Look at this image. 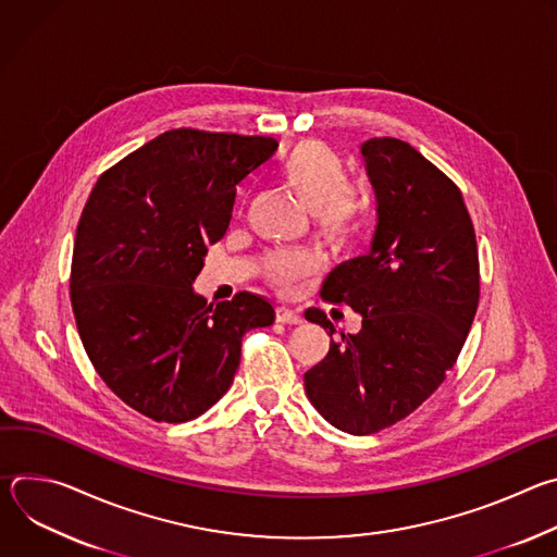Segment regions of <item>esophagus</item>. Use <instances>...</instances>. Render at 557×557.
<instances>
[{
  "label": "esophagus",
  "instance_id": "esophagus-1",
  "mask_svg": "<svg viewBox=\"0 0 557 557\" xmlns=\"http://www.w3.org/2000/svg\"><path fill=\"white\" fill-rule=\"evenodd\" d=\"M275 320H277L280 324L297 326V324H301V314H299L297 310H290V308H286V306H280V308L275 310Z\"/></svg>",
  "mask_w": 557,
  "mask_h": 557
}]
</instances>
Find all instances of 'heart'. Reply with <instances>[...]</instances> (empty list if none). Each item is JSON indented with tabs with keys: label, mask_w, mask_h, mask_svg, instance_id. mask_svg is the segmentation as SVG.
<instances>
[{
	"label": "heart",
	"mask_w": 557,
	"mask_h": 557,
	"mask_svg": "<svg viewBox=\"0 0 557 557\" xmlns=\"http://www.w3.org/2000/svg\"><path fill=\"white\" fill-rule=\"evenodd\" d=\"M280 176L314 218L329 243H346L366 213L363 196L348 185L344 158L324 143H299L284 161ZM264 275L280 288L312 275L320 260L310 251H273L264 258Z\"/></svg>",
	"instance_id": "heart-1"
}]
</instances>
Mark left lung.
Listing matches in <instances>:
<instances>
[{"mask_svg": "<svg viewBox=\"0 0 557 557\" xmlns=\"http://www.w3.org/2000/svg\"><path fill=\"white\" fill-rule=\"evenodd\" d=\"M376 194L370 251L339 264L322 297L361 314L304 374L310 404L342 432L366 436L414 412L445 381L481 295L479 249L460 189L399 138L361 145ZM306 320L331 329L320 308Z\"/></svg>", "mask_w": 557, "mask_h": 557, "instance_id": "left-lung-1", "label": "left lung"}]
</instances>
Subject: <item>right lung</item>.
Instances as JSON below:
<instances>
[{"instance_id": "1", "label": "right lung", "mask_w": 557, "mask_h": 557, "mask_svg": "<svg viewBox=\"0 0 557 557\" xmlns=\"http://www.w3.org/2000/svg\"><path fill=\"white\" fill-rule=\"evenodd\" d=\"M275 149L271 136L170 129L108 170L84 207L70 275L78 337L106 385L153 421L207 412L233 383L245 333L275 322L260 295L207 306L191 286L235 187Z\"/></svg>"}]
</instances>
